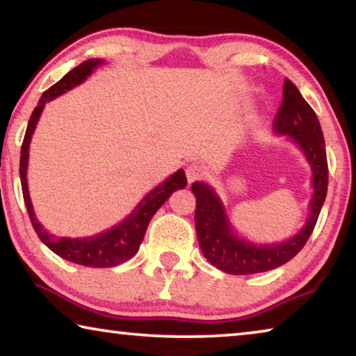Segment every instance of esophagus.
Segmentation results:
<instances>
[{"mask_svg": "<svg viewBox=\"0 0 356 356\" xmlns=\"http://www.w3.org/2000/svg\"><path fill=\"white\" fill-rule=\"evenodd\" d=\"M185 174H186V179H188V184H193V182H195V180L202 179L204 170L197 163H191V165L186 166Z\"/></svg>", "mask_w": 356, "mask_h": 356, "instance_id": "esophagus-1", "label": "esophagus"}]
</instances>
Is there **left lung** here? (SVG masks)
<instances>
[{"mask_svg":"<svg viewBox=\"0 0 356 356\" xmlns=\"http://www.w3.org/2000/svg\"><path fill=\"white\" fill-rule=\"evenodd\" d=\"M273 131L278 136H286L300 149L312 174L309 215L292 237L272 243L243 237L234 227L226 206L213 186L206 182L191 185L193 195L196 196L195 225L202 254L216 268L229 275L268 272L297 256L308 242L327 197L328 165L321 122L297 86L289 80L282 88V105L276 114Z\"/></svg>","mask_w":356,"mask_h":356,"instance_id":"left-lung-1","label":"left lung"}]
</instances>
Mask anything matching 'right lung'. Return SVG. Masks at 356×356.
<instances>
[{
	"mask_svg": "<svg viewBox=\"0 0 356 356\" xmlns=\"http://www.w3.org/2000/svg\"><path fill=\"white\" fill-rule=\"evenodd\" d=\"M104 64V59L99 58L83 61L80 65H76L75 69L67 72L61 80L56 84H53L50 89H47V91L42 94L38 106L34 108L31 118H29L20 155V182L23 200H25L29 220H31V225L35 234H38L39 238L42 240V243H45L55 254L65 259V261L94 268L116 267V265L127 262L129 259L134 257L138 250H140L143 238L146 236L149 221L152 220L156 210L170 200V196L174 191L185 188L186 185L185 171L177 170L176 172L171 174L170 177H166L160 185H156L154 190H150L122 221H119L118 225H114L110 229H105V231L95 234V236L59 237L55 236V234H51L50 231H47V229L40 225V221L34 213L26 177L29 161V144H31L34 130L38 127V122L47 102L55 100L59 95L70 91V89L80 86L81 83L86 81L88 78Z\"/></svg>",
	"mask_w": 356,
	"mask_h": 356,
	"instance_id": "1",
	"label": "right lung"
}]
</instances>
